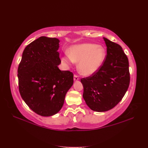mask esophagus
I'll list each match as a JSON object with an SVG mask.
<instances>
[{
	"label": "esophagus",
	"instance_id": "1",
	"mask_svg": "<svg viewBox=\"0 0 148 148\" xmlns=\"http://www.w3.org/2000/svg\"><path fill=\"white\" fill-rule=\"evenodd\" d=\"M79 79V77L78 76H77V75H74V81H78Z\"/></svg>",
	"mask_w": 148,
	"mask_h": 148
}]
</instances>
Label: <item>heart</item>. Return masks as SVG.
Wrapping results in <instances>:
<instances>
[{"label": "heart", "instance_id": "b5f03b06", "mask_svg": "<svg viewBox=\"0 0 148 148\" xmlns=\"http://www.w3.org/2000/svg\"><path fill=\"white\" fill-rule=\"evenodd\" d=\"M106 58V50L96 44L84 43L71 46L69 55L62 57L66 64L79 62L78 70L84 76H90L99 70Z\"/></svg>", "mask_w": 148, "mask_h": 148}]
</instances>
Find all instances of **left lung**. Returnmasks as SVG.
<instances>
[{"label": "left lung", "instance_id": "left-lung-1", "mask_svg": "<svg viewBox=\"0 0 148 148\" xmlns=\"http://www.w3.org/2000/svg\"><path fill=\"white\" fill-rule=\"evenodd\" d=\"M107 55L101 67L90 76L82 78L83 99L94 111L104 112L121 101L130 84L129 63L121 47L103 37Z\"/></svg>", "mask_w": 148, "mask_h": 148}]
</instances>
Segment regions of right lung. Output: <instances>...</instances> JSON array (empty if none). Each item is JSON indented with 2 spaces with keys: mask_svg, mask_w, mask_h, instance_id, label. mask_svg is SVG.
I'll return each instance as SVG.
<instances>
[{
  "mask_svg": "<svg viewBox=\"0 0 148 148\" xmlns=\"http://www.w3.org/2000/svg\"><path fill=\"white\" fill-rule=\"evenodd\" d=\"M60 40L40 37L27 45L18 69L19 91L26 104L37 114L58 112L74 82L73 73L58 65Z\"/></svg>",
  "mask_w": 148,
  "mask_h": 148,
  "instance_id": "right-lung-1",
  "label": "right lung"
}]
</instances>
